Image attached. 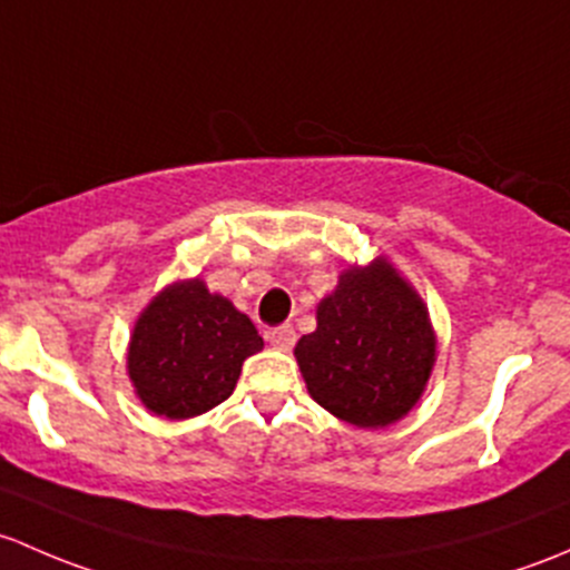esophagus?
Returning <instances> with one entry per match:
<instances>
[{
  "label": "esophagus",
  "mask_w": 570,
  "mask_h": 570,
  "mask_svg": "<svg viewBox=\"0 0 570 570\" xmlns=\"http://www.w3.org/2000/svg\"><path fill=\"white\" fill-rule=\"evenodd\" d=\"M268 343L277 351H291L293 343H296V332H293V326L272 328V332H268Z\"/></svg>",
  "instance_id": "1"
}]
</instances>
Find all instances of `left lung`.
Listing matches in <instances>:
<instances>
[{"label":"left lung","instance_id":"left-lung-1","mask_svg":"<svg viewBox=\"0 0 570 570\" xmlns=\"http://www.w3.org/2000/svg\"><path fill=\"white\" fill-rule=\"evenodd\" d=\"M315 321L293 356L318 406L348 425L386 428L420 403L436 332L420 293L384 255L343 268Z\"/></svg>","mask_w":570,"mask_h":570}]
</instances>
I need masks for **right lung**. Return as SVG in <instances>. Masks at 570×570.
Returning <instances> with one entry per match:
<instances>
[{"label":"right lung","mask_w":570,"mask_h":570,"mask_svg":"<svg viewBox=\"0 0 570 570\" xmlns=\"http://www.w3.org/2000/svg\"><path fill=\"white\" fill-rule=\"evenodd\" d=\"M261 348L263 337L242 309L191 277L161 287L139 313L126 371L148 412L189 420L227 401L242 365Z\"/></svg>","instance_id":"add662e5"}]
</instances>
